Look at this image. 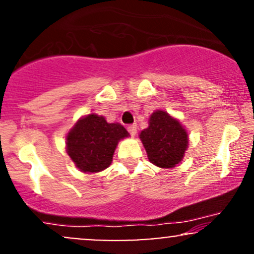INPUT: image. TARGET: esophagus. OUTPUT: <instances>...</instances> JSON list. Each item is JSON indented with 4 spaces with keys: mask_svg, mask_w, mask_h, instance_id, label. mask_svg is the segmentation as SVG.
I'll return each instance as SVG.
<instances>
[{
    "mask_svg": "<svg viewBox=\"0 0 254 254\" xmlns=\"http://www.w3.org/2000/svg\"><path fill=\"white\" fill-rule=\"evenodd\" d=\"M127 131H129V133L131 136H135L136 135V131H137V127L135 124H132V125H129V127H127Z\"/></svg>",
    "mask_w": 254,
    "mask_h": 254,
    "instance_id": "esophagus-1",
    "label": "esophagus"
}]
</instances>
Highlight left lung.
I'll return each mask as SVG.
<instances>
[{
    "mask_svg": "<svg viewBox=\"0 0 254 254\" xmlns=\"http://www.w3.org/2000/svg\"><path fill=\"white\" fill-rule=\"evenodd\" d=\"M148 159L157 167L172 168L182 161L188 148V132L177 119L164 111H155L149 127L139 135Z\"/></svg>",
    "mask_w": 254,
    "mask_h": 254,
    "instance_id": "1",
    "label": "left lung"
}]
</instances>
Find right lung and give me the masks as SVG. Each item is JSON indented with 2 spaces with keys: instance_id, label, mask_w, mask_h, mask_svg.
Returning <instances> with one entry per match:
<instances>
[{
  "instance_id": "obj_1",
  "label": "right lung",
  "mask_w": 254,
  "mask_h": 254,
  "mask_svg": "<svg viewBox=\"0 0 254 254\" xmlns=\"http://www.w3.org/2000/svg\"><path fill=\"white\" fill-rule=\"evenodd\" d=\"M127 135L121 124L107 123L104 117L90 113L68 133L66 151L77 168L95 173L109 167L118 141Z\"/></svg>"
}]
</instances>
